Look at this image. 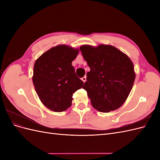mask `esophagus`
I'll use <instances>...</instances> for the list:
<instances>
[{"label":"esophagus","mask_w":160,"mask_h":160,"mask_svg":"<svg viewBox=\"0 0 160 160\" xmlns=\"http://www.w3.org/2000/svg\"><path fill=\"white\" fill-rule=\"evenodd\" d=\"M86 79H87V77L86 76H85V77H83V78H81V80L83 81V83H85V82L86 81Z\"/></svg>","instance_id":"obj_1"}]
</instances>
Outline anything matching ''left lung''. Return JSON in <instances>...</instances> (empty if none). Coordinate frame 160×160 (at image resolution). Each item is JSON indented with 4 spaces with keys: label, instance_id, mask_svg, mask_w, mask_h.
Wrapping results in <instances>:
<instances>
[{
    "label": "left lung",
    "instance_id": "1",
    "mask_svg": "<svg viewBox=\"0 0 160 160\" xmlns=\"http://www.w3.org/2000/svg\"><path fill=\"white\" fill-rule=\"evenodd\" d=\"M80 50L90 67L83 88L92 106L103 113L119 109L128 99L135 79L132 61L109 45H84Z\"/></svg>",
    "mask_w": 160,
    "mask_h": 160
}]
</instances>
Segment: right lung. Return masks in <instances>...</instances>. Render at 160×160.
Segmentation results:
<instances>
[{
	"label": "right lung",
	"mask_w": 160,
	"mask_h": 160,
	"mask_svg": "<svg viewBox=\"0 0 160 160\" xmlns=\"http://www.w3.org/2000/svg\"><path fill=\"white\" fill-rule=\"evenodd\" d=\"M79 51L69 45H57L42 54L34 64L32 79L35 91L42 103L55 112L70 108L72 94L83 85L72 65Z\"/></svg>",
	"instance_id": "1"
}]
</instances>
